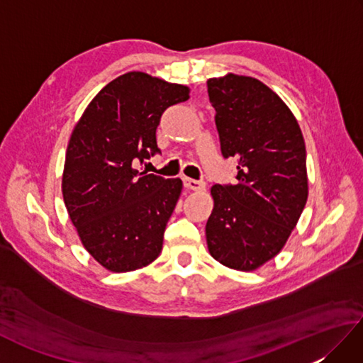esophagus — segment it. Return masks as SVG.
I'll return each instance as SVG.
<instances>
[{
	"mask_svg": "<svg viewBox=\"0 0 363 363\" xmlns=\"http://www.w3.org/2000/svg\"><path fill=\"white\" fill-rule=\"evenodd\" d=\"M184 186H186L189 190H204L206 184L203 181H196V179H191V177H184Z\"/></svg>",
	"mask_w": 363,
	"mask_h": 363,
	"instance_id": "esophagus-1",
	"label": "esophagus"
}]
</instances>
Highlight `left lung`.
Returning <instances> with one entry per match:
<instances>
[{
	"instance_id": "8db88e82",
	"label": "left lung",
	"mask_w": 363,
	"mask_h": 363,
	"mask_svg": "<svg viewBox=\"0 0 363 363\" xmlns=\"http://www.w3.org/2000/svg\"><path fill=\"white\" fill-rule=\"evenodd\" d=\"M223 157L237 184H215L207 248L220 264L252 272L279 252L307 201L306 143L295 115L264 82L226 74L207 81Z\"/></svg>"
}]
</instances>
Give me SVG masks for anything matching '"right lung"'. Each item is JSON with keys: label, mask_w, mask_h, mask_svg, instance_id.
<instances>
[{"label": "right lung", "mask_w": 363, "mask_h": 363, "mask_svg": "<svg viewBox=\"0 0 363 363\" xmlns=\"http://www.w3.org/2000/svg\"><path fill=\"white\" fill-rule=\"evenodd\" d=\"M189 91L142 72L121 74L99 90L73 129L62 176L65 207L84 248L111 272H134L162 251L182 181L135 165L160 152L162 113L187 101Z\"/></svg>", "instance_id": "right-lung-1"}]
</instances>
